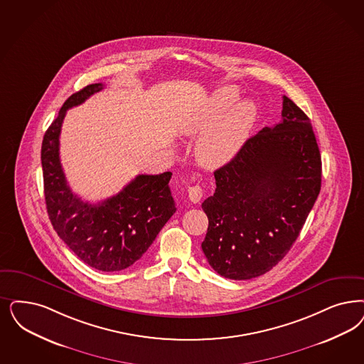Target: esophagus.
<instances>
[{"instance_id": "esophagus-1", "label": "esophagus", "mask_w": 364, "mask_h": 364, "mask_svg": "<svg viewBox=\"0 0 364 364\" xmlns=\"http://www.w3.org/2000/svg\"><path fill=\"white\" fill-rule=\"evenodd\" d=\"M188 198L189 200L192 203H199L201 198H203V189L199 186H193L188 188Z\"/></svg>"}]
</instances>
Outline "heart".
Returning <instances> with one entry per match:
<instances>
[{
	"instance_id": "obj_1",
	"label": "heart",
	"mask_w": 364,
	"mask_h": 364,
	"mask_svg": "<svg viewBox=\"0 0 364 364\" xmlns=\"http://www.w3.org/2000/svg\"><path fill=\"white\" fill-rule=\"evenodd\" d=\"M238 98L237 88H219L199 113L180 126V133L186 137L203 134L196 142L195 156L205 168L213 169L228 163L249 137L257 118V107L251 100H239L236 104Z\"/></svg>"
}]
</instances>
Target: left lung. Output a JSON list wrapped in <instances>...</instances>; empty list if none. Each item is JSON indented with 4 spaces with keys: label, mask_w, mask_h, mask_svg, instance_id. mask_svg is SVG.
Returning <instances> with one entry per match:
<instances>
[{
    "label": "left lung",
    "mask_w": 364,
    "mask_h": 364,
    "mask_svg": "<svg viewBox=\"0 0 364 364\" xmlns=\"http://www.w3.org/2000/svg\"><path fill=\"white\" fill-rule=\"evenodd\" d=\"M203 201L208 218L203 252L213 270L250 279L272 270L300 235L321 188V156L311 119L282 97V121L249 138L213 172Z\"/></svg>",
    "instance_id": "left-lung-1"
}]
</instances>
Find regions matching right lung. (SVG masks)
Masks as SVG:
<instances>
[{"label":"right lung","mask_w":364,"mask_h":364,"mask_svg":"<svg viewBox=\"0 0 364 364\" xmlns=\"http://www.w3.org/2000/svg\"><path fill=\"white\" fill-rule=\"evenodd\" d=\"M105 87L88 85L64 102L41 145L44 195L50 223L85 264L118 272L138 261L176 213L171 172L138 175L115 196L97 204L83 201L67 184L59 157V138L68 109Z\"/></svg>","instance_id":"1"}]
</instances>
